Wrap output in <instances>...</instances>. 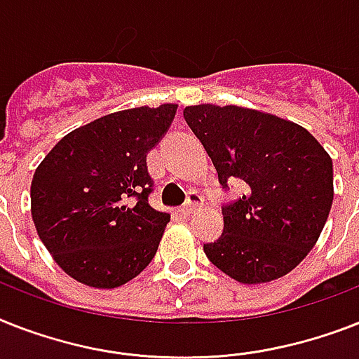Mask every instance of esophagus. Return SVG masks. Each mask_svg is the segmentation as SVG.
Returning a JSON list of instances; mask_svg holds the SVG:
<instances>
[{
	"mask_svg": "<svg viewBox=\"0 0 359 359\" xmlns=\"http://www.w3.org/2000/svg\"><path fill=\"white\" fill-rule=\"evenodd\" d=\"M203 195L199 194V191H189L188 194V199H186V203H184V206H182V212H184L186 215H189V214H194L195 210L199 208L201 205H203Z\"/></svg>",
	"mask_w": 359,
	"mask_h": 359,
	"instance_id": "obj_1",
	"label": "esophagus"
}]
</instances>
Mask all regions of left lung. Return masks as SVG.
Listing matches in <instances>:
<instances>
[{"label":"left lung","mask_w":359,"mask_h":359,"mask_svg":"<svg viewBox=\"0 0 359 359\" xmlns=\"http://www.w3.org/2000/svg\"><path fill=\"white\" fill-rule=\"evenodd\" d=\"M219 184L243 180L247 194L223 205V234L206 243L208 260L241 284L287 275L313 249L332 201V158L304 127L236 104L186 107Z\"/></svg>","instance_id":"8db88e82"}]
</instances>
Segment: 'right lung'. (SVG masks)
<instances>
[{"label": "right lung", "mask_w": 359, "mask_h": 359, "mask_svg": "<svg viewBox=\"0 0 359 359\" xmlns=\"http://www.w3.org/2000/svg\"><path fill=\"white\" fill-rule=\"evenodd\" d=\"M177 104L119 110L66 134L34 171L31 214L53 260L81 284L112 290L156 255L170 214L149 205L147 153Z\"/></svg>", "instance_id": "right-lung-1"}]
</instances>
